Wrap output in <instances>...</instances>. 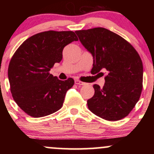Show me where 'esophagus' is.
Listing matches in <instances>:
<instances>
[{"label":"esophagus","instance_id":"1","mask_svg":"<svg viewBox=\"0 0 154 154\" xmlns=\"http://www.w3.org/2000/svg\"><path fill=\"white\" fill-rule=\"evenodd\" d=\"M75 84L79 85H85V83L83 82H81V81L78 80V79H75Z\"/></svg>","mask_w":154,"mask_h":154}]
</instances>
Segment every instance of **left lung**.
<instances>
[{
	"instance_id": "1",
	"label": "left lung",
	"mask_w": 154,
	"mask_h": 154,
	"mask_svg": "<svg viewBox=\"0 0 154 154\" xmlns=\"http://www.w3.org/2000/svg\"><path fill=\"white\" fill-rule=\"evenodd\" d=\"M75 33L93 56L91 73H107L103 88L93 85L95 94L88 100V109L106 120L122 119L132 110L142 92L143 67L139 54L127 40L105 28Z\"/></svg>"
}]
</instances>
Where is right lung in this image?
Listing matches in <instances>:
<instances>
[{"label": "right lung", "mask_w": 154, "mask_h": 154, "mask_svg": "<svg viewBox=\"0 0 154 154\" xmlns=\"http://www.w3.org/2000/svg\"><path fill=\"white\" fill-rule=\"evenodd\" d=\"M72 31H46L26 39L12 56L8 69L11 92L28 115L42 117L59 110L72 78L62 81L49 71L62 59L63 49L77 41Z\"/></svg>", "instance_id": "obj_1"}]
</instances>
